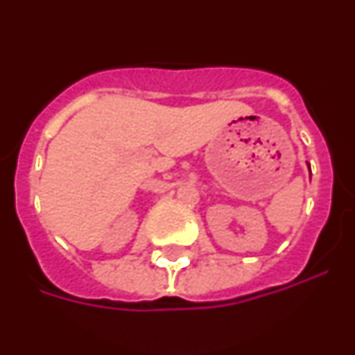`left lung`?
<instances>
[{
    "instance_id": "8db88e82",
    "label": "left lung",
    "mask_w": 355,
    "mask_h": 355,
    "mask_svg": "<svg viewBox=\"0 0 355 355\" xmlns=\"http://www.w3.org/2000/svg\"><path fill=\"white\" fill-rule=\"evenodd\" d=\"M307 167H309V163H307ZM309 172H311V168H309Z\"/></svg>"
}]
</instances>
